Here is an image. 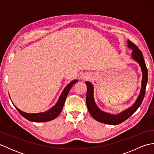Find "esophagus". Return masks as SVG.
<instances>
[{
    "instance_id": "34e87169",
    "label": "esophagus",
    "mask_w": 154,
    "mask_h": 154,
    "mask_svg": "<svg viewBox=\"0 0 154 154\" xmlns=\"http://www.w3.org/2000/svg\"><path fill=\"white\" fill-rule=\"evenodd\" d=\"M81 79H82V80H83V81H86V80H87L88 79H89V76H88L87 75H86V74H83V75H82L81 76Z\"/></svg>"
}]
</instances>
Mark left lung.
<instances>
[{
    "mask_svg": "<svg viewBox=\"0 0 154 154\" xmlns=\"http://www.w3.org/2000/svg\"><path fill=\"white\" fill-rule=\"evenodd\" d=\"M127 43L128 47L132 50L131 57L132 60L136 61L139 64L142 73L141 89L140 91L139 96L136 99L135 103L131 106L128 108L126 110H124L122 112L116 114L106 112L100 110L97 105L94 99V87L91 82L86 81L85 83L87 88L86 103L88 110L91 115L100 122L110 124V125H116V124L123 122L136 112L141 105L142 100L144 98L146 87L147 82H148V69H147L142 51L132 42L127 40Z\"/></svg>",
    "mask_w": 154,
    "mask_h": 154,
    "instance_id": "obj_1",
    "label": "left lung"
}]
</instances>
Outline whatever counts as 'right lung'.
Here are the masks:
<instances>
[{
  "instance_id": "1",
  "label": "right lung",
  "mask_w": 154,
  "mask_h": 154,
  "mask_svg": "<svg viewBox=\"0 0 154 154\" xmlns=\"http://www.w3.org/2000/svg\"><path fill=\"white\" fill-rule=\"evenodd\" d=\"M78 82L77 80H73L69 83L65 87V89L62 91L61 95L59 97V99L57 101L56 104L55 105L48 110L45 112H38V113H26L22 111L16 107L17 109L18 112L21 114V115L25 118L26 119L31 121V122H48V121H50L55 119L59 114L61 112L62 109H63L65 99H66L67 94L69 92L71 88L73 87L75 83Z\"/></svg>"
}]
</instances>
